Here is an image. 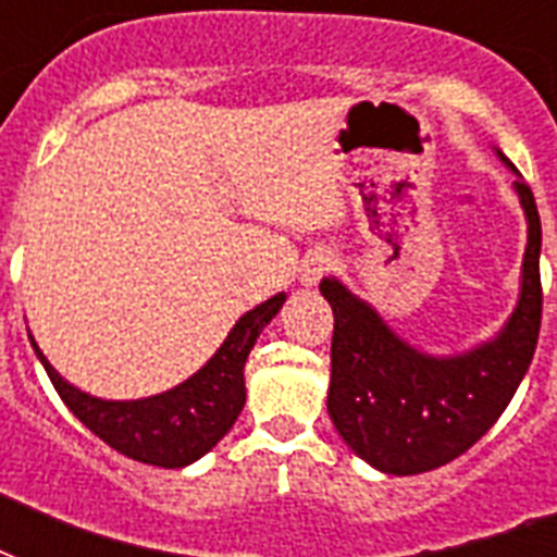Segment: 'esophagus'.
Returning <instances> with one entry per match:
<instances>
[{"instance_id":"34e87169","label":"esophagus","mask_w":557,"mask_h":557,"mask_svg":"<svg viewBox=\"0 0 557 557\" xmlns=\"http://www.w3.org/2000/svg\"><path fill=\"white\" fill-rule=\"evenodd\" d=\"M332 269V253L330 251H312L306 253V260L300 262V283L304 286H314L318 280Z\"/></svg>"}]
</instances>
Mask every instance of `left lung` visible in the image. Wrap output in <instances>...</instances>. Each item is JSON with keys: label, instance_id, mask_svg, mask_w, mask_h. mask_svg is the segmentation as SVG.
<instances>
[{"label": "left lung", "instance_id": "obj_1", "mask_svg": "<svg viewBox=\"0 0 557 557\" xmlns=\"http://www.w3.org/2000/svg\"><path fill=\"white\" fill-rule=\"evenodd\" d=\"M515 190L529 219L520 304L506 330L466 356L416 352L338 280L321 295L335 314L330 416L358 457L384 474H422L462 457L492 428L527 375L541 332V216L532 187Z\"/></svg>", "mask_w": 557, "mask_h": 557}]
</instances>
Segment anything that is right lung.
<instances>
[{"instance_id":"obj_1","label":"right lung","mask_w":557,"mask_h":557,"mask_svg":"<svg viewBox=\"0 0 557 557\" xmlns=\"http://www.w3.org/2000/svg\"><path fill=\"white\" fill-rule=\"evenodd\" d=\"M286 295H274L245 312L216 356L178 387L138 401H103L81 393L57 375L34 344L48 379L65 407L117 454L147 466L182 468L205 457L231 428L245 405V361L253 341L280 312Z\"/></svg>"}]
</instances>
